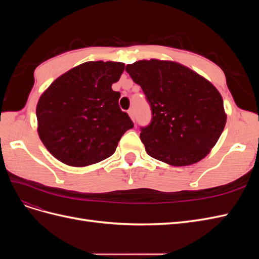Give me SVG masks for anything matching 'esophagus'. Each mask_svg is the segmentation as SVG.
Listing matches in <instances>:
<instances>
[{
    "instance_id": "1",
    "label": "esophagus",
    "mask_w": 259,
    "mask_h": 259,
    "mask_svg": "<svg viewBox=\"0 0 259 259\" xmlns=\"http://www.w3.org/2000/svg\"><path fill=\"white\" fill-rule=\"evenodd\" d=\"M127 113H128L130 117L132 119V121H134V122H135V114H134V110H133V109H130V110L127 111Z\"/></svg>"
}]
</instances>
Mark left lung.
Instances as JSON below:
<instances>
[{
    "label": "left lung",
    "instance_id": "1",
    "mask_svg": "<svg viewBox=\"0 0 259 259\" xmlns=\"http://www.w3.org/2000/svg\"><path fill=\"white\" fill-rule=\"evenodd\" d=\"M125 70L151 107V123L140 133L147 153L173 166L191 165L205 158L227 121L223 97L215 86L170 60H138Z\"/></svg>",
    "mask_w": 259,
    "mask_h": 259
}]
</instances>
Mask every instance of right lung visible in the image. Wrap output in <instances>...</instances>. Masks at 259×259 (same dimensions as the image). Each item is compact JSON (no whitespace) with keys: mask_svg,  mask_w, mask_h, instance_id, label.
Here are the masks:
<instances>
[{"mask_svg":"<svg viewBox=\"0 0 259 259\" xmlns=\"http://www.w3.org/2000/svg\"><path fill=\"white\" fill-rule=\"evenodd\" d=\"M123 62L88 61L57 77L36 105L37 133L46 149L69 166L84 167L111 156L134 126L111 86Z\"/></svg>","mask_w":259,"mask_h":259,"instance_id":"add662e5","label":"right lung"}]
</instances>
